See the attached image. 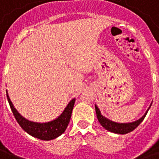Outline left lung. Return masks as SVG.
I'll list each match as a JSON object with an SVG mask.
<instances>
[{
    "mask_svg": "<svg viewBox=\"0 0 159 159\" xmlns=\"http://www.w3.org/2000/svg\"><path fill=\"white\" fill-rule=\"evenodd\" d=\"M152 104L150 105L149 108L147 109L146 113L144 114L142 117L139 118L136 121L134 122H131V123H116V122H113L111 120L108 119L106 117H104L103 115L100 112V109L98 108L96 105H95V111H96V116L97 118L99 120V122L101 124V126L104 127L105 129L110 132H112V133L115 134H128L133 131L134 129H136L137 127L140 125V123L142 122L147 115V111L150 109Z\"/></svg>",
    "mask_w": 159,
    "mask_h": 159,
    "instance_id": "obj_1",
    "label": "left lung"
}]
</instances>
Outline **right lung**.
I'll use <instances>...</instances> for the list:
<instances>
[{
    "mask_svg": "<svg viewBox=\"0 0 159 159\" xmlns=\"http://www.w3.org/2000/svg\"><path fill=\"white\" fill-rule=\"evenodd\" d=\"M7 96L12 113L21 128L31 136L36 137L37 139L42 140H53L59 135H61L66 131V128L70 123V119L71 117L73 107L76 100L75 98L70 100L65 108V110L63 111L62 113L55 119L48 123H36L26 119L25 117H23L16 110V108L9 98L7 90Z\"/></svg>",
    "mask_w": 159,
    "mask_h": 159,
    "instance_id": "add662e5",
    "label": "right lung"
}]
</instances>
